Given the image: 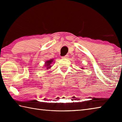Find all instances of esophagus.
Returning a JSON list of instances; mask_svg holds the SVG:
<instances>
[{
    "mask_svg": "<svg viewBox=\"0 0 122 122\" xmlns=\"http://www.w3.org/2000/svg\"><path fill=\"white\" fill-rule=\"evenodd\" d=\"M69 57V55H66L65 56H62V58L63 59H68Z\"/></svg>",
    "mask_w": 122,
    "mask_h": 122,
    "instance_id": "1",
    "label": "esophagus"
}]
</instances>
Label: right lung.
<instances>
[{
  "label": "right lung",
  "mask_w": 122,
  "mask_h": 122,
  "mask_svg": "<svg viewBox=\"0 0 122 122\" xmlns=\"http://www.w3.org/2000/svg\"><path fill=\"white\" fill-rule=\"evenodd\" d=\"M53 61V59H52V60H49L46 62V63H45V64H46V65H45V66H46V68L47 69H48L49 68H50L51 67V63H52Z\"/></svg>",
  "instance_id": "add662e5"
}]
</instances>
